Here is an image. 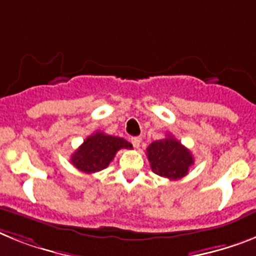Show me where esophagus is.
Here are the masks:
<instances>
[{
  "instance_id": "34e87169",
  "label": "esophagus",
  "mask_w": 256,
  "mask_h": 256,
  "mask_svg": "<svg viewBox=\"0 0 256 256\" xmlns=\"http://www.w3.org/2000/svg\"><path fill=\"white\" fill-rule=\"evenodd\" d=\"M132 146H134L135 148H138L139 146H140V143H142V138H140V136H132Z\"/></svg>"
}]
</instances>
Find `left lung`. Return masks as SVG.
Returning <instances> with one entry per match:
<instances>
[{
  "mask_svg": "<svg viewBox=\"0 0 256 256\" xmlns=\"http://www.w3.org/2000/svg\"><path fill=\"white\" fill-rule=\"evenodd\" d=\"M147 158L152 172L169 180L184 177L194 164L191 152L172 134L148 146Z\"/></svg>",
  "mask_w": 256,
  "mask_h": 256,
  "instance_id": "8db88e82",
  "label": "left lung"
}]
</instances>
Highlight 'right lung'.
<instances>
[{
	"label": "right lung",
	"instance_id": "obj_1",
	"mask_svg": "<svg viewBox=\"0 0 256 256\" xmlns=\"http://www.w3.org/2000/svg\"><path fill=\"white\" fill-rule=\"evenodd\" d=\"M122 148H132L128 140L102 132L90 135L83 144L72 154V164L84 173H95L105 169Z\"/></svg>",
	"mask_w": 256,
	"mask_h": 256
}]
</instances>
